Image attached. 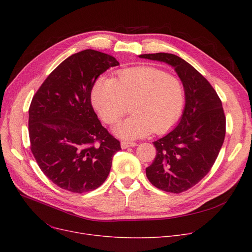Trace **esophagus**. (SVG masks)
I'll return each instance as SVG.
<instances>
[{
  "instance_id": "34e87169",
  "label": "esophagus",
  "mask_w": 252,
  "mask_h": 252,
  "mask_svg": "<svg viewBox=\"0 0 252 252\" xmlns=\"http://www.w3.org/2000/svg\"><path fill=\"white\" fill-rule=\"evenodd\" d=\"M121 145H122V148H123V149H126V148H128V147H135V146H137V143H135V142H126V141H123V142L121 143Z\"/></svg>"
}]
</instances>
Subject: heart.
Wrapping results in <instances>:
<instances>
[{
    "mask_svg": "<svg viewBox=\"0 0 252 252\" xmlns=\"http://www.w3.org/2000/svg\"><path fill=\"white\" fill-rule=\"evenodd\" d=\"M92 102L103 121L116 124L130 104L133 115L114 127L126 140L146 137L153 130L161 134L173 127L182 114L184 88L175 76L153 66H136L118 72L117 77L98 78Z\"/></svg>",
    "mask_w": 252,
    "mask_h": 252,
    "instance_id": "obj_1",
    "label": "heart"
}]
</instances>
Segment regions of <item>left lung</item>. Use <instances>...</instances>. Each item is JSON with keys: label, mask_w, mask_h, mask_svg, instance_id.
Returning a JSON list of instances; mask_svg holds the SVG:
<instances>
[{"label": "left lung", "mask_w": 252, "mask_h": 252, "mask_svg": "<svg viewBox=\"0 0 252 252\" xmlns=\"http://www.w3.org/2000/svg\"><path fill=\"white\" fill-rule=\"evenodd\" d=\"M175 68L185 91V108L177 126L153 142L156 156L146 176L156 188L181 193L200 182L213 167L226 135L221 101L207 79L191 64L168 53L143 54Z\"/></svg>", "instance_id": "8db88e82"}]
</instances>
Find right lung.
Here are the masks:
<instances>
[{
	"instance_id": "1",
	"label": "right lung",
	"mask_w": 252,
	"mask_h": 252,
	"mask_svg": "<svg viewBox=\"0 0 252 252\" xmlns=\"http://www.w3.org/2000/svg\"><path fill=\"white\" fill-rule=\"evenodd\" d=\"M118 64L99 51L75 53L49 74L32 100L31 150L43 173L64 190L84 193L100 187L122 149L91 103L96 79Z\"/></svg>"
}]
</instances>
